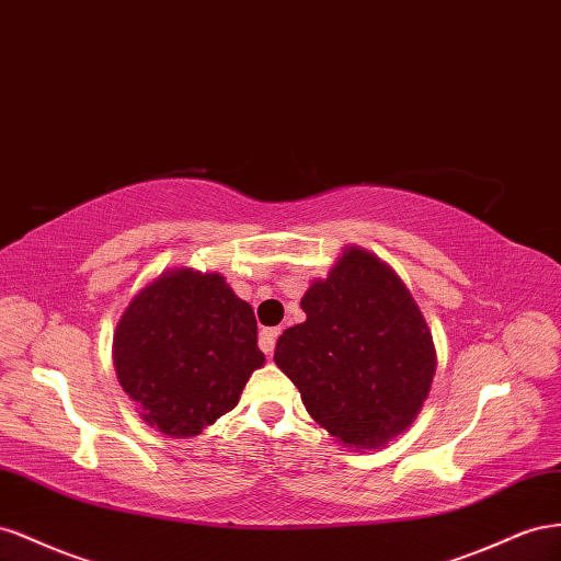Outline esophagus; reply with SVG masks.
Returning <instances> with one entry per match:
<instances>
[{
	"label": "esophagus",
	"instance_id": "esophagus-1",
	"mask_svg": "<svg viewBox=\"0 0 561 561\" xmlns=\"http://www.w3.org/2000/svg\"><path fill=\"white\" fill-rule=\"evenodd\" d=\"M277 335H279V329H263V331H261L259 345H261V350L265 352V355H272V352H275Z\"/></svg>",
	"mask_w": 561,
	"mask_h": 561
}]
</instances>
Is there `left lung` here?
<instances>
[{
  "instance_id": "1",
  "label": "left lung",
  "mask_w": 561,
  "mask_h": 561,
  "mask_svg": "<svg viewBox=\"0 0 561 561\" xmlns=\"http://www.w3.org/2000/svg\"><path fill=\"white\" fill-rule=\"evenodd\" d=\"M306 322L286 329L275 364L312 421L350 449H378L419 419L437 350L407 284L376 253L345 247L300 298Z\"/></svg>"
}]
</instances>
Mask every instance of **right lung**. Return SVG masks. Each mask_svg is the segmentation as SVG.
Masks as SVG:
<instances>
[{
  "label": "right lung",
  "mask_w": 561,
  "mask_h": 561,
  "mask_svg": "<svg viewBox=\"0 0 561 561\" xmlns=\"http://www.w3.org/2000/svg\"><path fill=\"white\" fill-rule=\"evenodd\" d=\"M112 362L140 419L167 437H197L232 411L265 364L247 300L218 272L173 267L124 308Z\"/></svg>",
  "instance_id": "obj_1"
}]
</instances>
